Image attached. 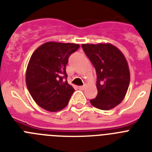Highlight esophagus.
Instances as JSON below:
<instances>
[{"label": "esophagus", "mask_w": 152, "mask_h": 152, "mask_svg": "<svg viewBox=\"0 0 152 152\" xmlns=\"http://www.w3.org/2000/svg\"><path fill=\"white\" fill-rule=\"evenodd\" d=\"M85 87H86V85H83V86H79V88H80V90H83V89H85Z\"/></svg>", "instance_id": "34e87169"}]
</instances>
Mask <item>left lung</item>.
I'll return each mask as SVG.
<instances>
[{"label":"left lung","mask_w":152,"mask_h":152,"mask_svg":"<svg viewBox=\"0 0 152 152\" xmlns=\"http://www.w3.org/2000/svg\"><path fill=\"white\" fill-rule=\"evenodd\" d=\"M82 48L96 72L97 96L90 103L98 109L115 107L127 94L130 71L122 52L111 44H83Z\"/></svg>","instance_id":"1"}]
</instances>
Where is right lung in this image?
Listing matches in <instances>:
<instances>
[{"instance_id": "obj_1", "label": "right lung", "mask_w": 152, "mask_h": 152, "mask_svg": "<svg viewBox=\"0 0 152 152\" xmlns=\"http://www.w3.org/2000/svg\"><path fill=\"white\" fill-rule=\"evenodd\" d=\"M80 45L49 42L31 56L26 71L28 90L39 107L50 112L66 107L75 90L67 82L66 66Z\"/></svg>"}]
</instances>
